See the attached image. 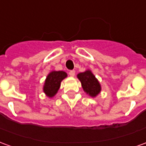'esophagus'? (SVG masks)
<instances>
[{
	"label": "esophagus",
	"instance_id": "1",
	"mask_svg": "<svg viewBox=\"0 0 146 146\" xmlns=\"http://www.w3.org/2000/svg\"><path fill=\"white\" fill-rule=\"evenodd\" d=\"M69 74L70 76H75V70H70Z\"/></svg>",
	"mask_w": 146,
	"mask_h": 146
}]
</instances>
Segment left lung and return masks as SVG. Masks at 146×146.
<instances>
[{"label": "left lung", "instance_id": "obj_1", "mask_svg": "<svg viewBox=\"0 0 146 146\" xmlns=\"http://www.w3.org/2000/svg\"><path fill=\"white\" fill-rule=\"evenodd\" d=\"M77 78L81 82V86L84 91L88 96L92 97H96L100 92V84L91 70H86L85 72L78 73Z\"/></svg>", "mask_w": 146, "mask_h": 146}]
</instances>
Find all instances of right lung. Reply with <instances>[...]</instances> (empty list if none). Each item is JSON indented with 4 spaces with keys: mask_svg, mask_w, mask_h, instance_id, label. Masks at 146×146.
<instances>
[{
    "mask_svg": "<svg viewBox=\"0 0 146 146\" xmlns=\"http://www.w3.org/2000/svg\"><path fill=\"white\" fill-rule=\"evenodd\" d=\"M67 76L64 71H52L49 73L43 85V92L48 97L52 98L58 92L61 82Z\"/></svg>",
    "mask_w": 146,
    "mask_h": 146,
    "instance_id": "obj_1",
    "label": "right lung"
}]
</instances>
